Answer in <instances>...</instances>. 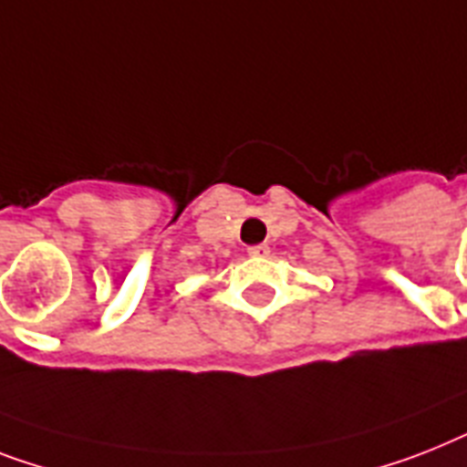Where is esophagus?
<instances>
[{"label":"esophagus","instance_id":"34e87169","mask_svg":"<svg viewBox=\"0 0 467 467\" xmlns=\"http://www.w3.org/2000/svg\"><path fill=\"white\" fill-rule=\"evenodd\" d=\"M268 252H271V246L268 244L249 246V256H268Z\"/></svg>","mask_w":467,"mask_h":467}]
</instances>
